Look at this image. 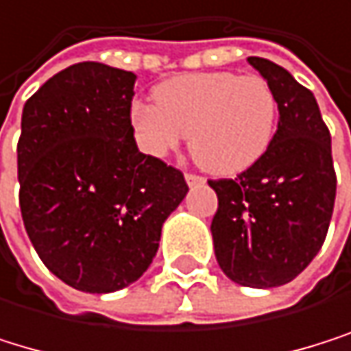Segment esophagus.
I'll return each instance as SVG.
<instances>
[{"label": "esophagus", "mask_w": 351, "mask_h": 351, "mask_svg": "<svg viewBox=\"0 0 351 351\" xmlns=\"http://www.w3.org/2000/svg\"><path fill=\"white\" fill-rule=\"evenodd\" d=\"M186 184L188 186H201V184H205V180L197 173H186Z\"/></svg>", "instance_id": "1"}]
</instances>
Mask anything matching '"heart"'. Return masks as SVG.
Segmentation results:
<instances>
[{"label": "heart", "instance_id": "heart-1", "mask_svg": "<svg viewBox=\"0 0 351 351\" xmlns=\"http://www.w3.org/2000/svg\"><path fill=\"white\" fill-rule=\"evenodd\" d=\"M152 100L136 102L130 112L138 144L152 156H167L190 136L192 159L213 176L249 169L276 134L278 100L259 75H178L156 85Z\"/></svg>", "mask_w": 351, "mask_h": 351}]
</instances>
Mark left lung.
Masks as SVG:
<instances>
[{"instance_id":"obj_1","label":"left lung","mask_w":351,"mask_h":351,"mask_svg":"<svg viewBox=\"0 0 351 351\" xmlns=\"http://www.w3.org/2000/svg\"><path fill=\"white\" fill-rule=\"evenodd\" d=\"M278 100L268 152L234 180H209L217 195L213 249L223 274L272 289L302 274L320 251L335 205L330 134L314 94L282 66L251 56Z\"/></svg>"}]
</instances>
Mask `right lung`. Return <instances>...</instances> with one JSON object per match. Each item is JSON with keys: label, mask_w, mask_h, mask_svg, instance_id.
Instances as JSON below:
<instances>
[{"label": "right lung", "mask_w": 351, "mask_h": 351, "mask_svg": "<svg viewBox=\"0 0 351 351\" xmlns=\"http://www.w3.org/2000/svg\"><path fill=\"white\" fill-rule=\"evenodd\" d=\"M134 83L130 71L79 62L47 79L23 108V221L45 268L77 291L136 282L188 192L180 169L138 150Z\"/></svg>", "instance_id": "1"}]
</instances>
